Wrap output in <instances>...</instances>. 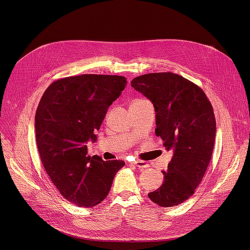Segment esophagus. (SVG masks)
<instances>
[{
    "label": "esophagus",
    "instance_id": "34e87169",
    "mask_svg": "<svg viewBox=\"0 0 250 250\" xmlns=\"http://www.w3.org/2000/svg\"><path fill=\"white\" fill-rule=\"evenodd\" d=\"M130 165L136 166L138 168H147L148 167V164L145 161H142V160H136V161L130 163Z\"/></svg>",
    "mask_w": 250,
    "mask_h": 250
}]
</instances>
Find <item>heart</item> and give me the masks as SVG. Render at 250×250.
Here are the masks:
<instances>
[{
	"mask_svg": "<svg viewBox=\"0 0 250 250\" xmlns=\"http://www.w3.org/2000/svg\"><path fill=\"white\" fill-rule=\"evenodd\" d=\"M140 101H142V100H136V101H134V102H140Z\"/></svg>",
	"mask_w": 250,
	"mask_h": 250,
	"instance_id": "1",
	"label": "heart"
}]
</instances>
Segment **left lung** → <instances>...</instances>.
<instances>
[{"instance_id": "left-lung-1", "label": "left lung", "mask_w": 250, "mask_h": 250, "mask_svg": "<svg viewBox=\"0 0 250 250\" xmlns=\"http://www.w3.org/2000/svg\"><path fill=\"white\" fill-rule=\"evenodd\" d=\"M132 87L155 109V134L172 151L162 186L148 193L160 207H175L191 196L202 181L214 150L216 120L204 91L174 73H152L135 78Z\"/></svg>"}]
</instances>
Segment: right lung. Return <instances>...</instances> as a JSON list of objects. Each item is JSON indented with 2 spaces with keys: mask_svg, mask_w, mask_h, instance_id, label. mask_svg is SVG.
Returning a JSON list of instances; mask_svg holds the SVG:
<instances>
[{
  "mask_svg": "<svg viewBox=\"0 0 250 250\" xmlns=\"http://www.w3.org/2000/svg\"><path fill=\"white\" fill-rule=\"evenodd\" d=\"M122 76L81 75L50 84L35 113V136L41 159L52 183L65 200L91 208L106 198L121 160L89 156L87 143L113 101L126 86Z\"/></svg>",
  "mask_w": 250,
  "mask_h": 250,
  "instance_id": "add662e5",
  "label": "right lung"
}]
</instances>
